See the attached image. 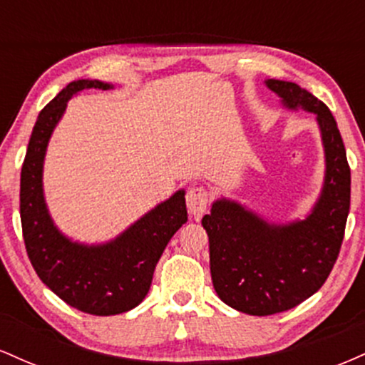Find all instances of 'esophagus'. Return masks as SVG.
Returning a JSON list of instances; mask_svg holds the SVG:
<instances>
[{
	"instance_id": "1",
	"label": "esophagus",
	"mask_w": 365,
	"mask_h": 365,
	"mask_svg": "<svg viewBox=\"0 0 365 365\" xmlns=\"http://www.w3.org/2000/svg\"><path fill=\"white\" fill-rule=\"evenodd\" d=\"M209 204V192L204 187H192L187 192V207L194 217H200L206 212Z\"/></svg>"
}]
</instances>
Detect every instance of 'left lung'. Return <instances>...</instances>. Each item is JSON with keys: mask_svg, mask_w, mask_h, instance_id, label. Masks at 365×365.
Returning <instances> with one entry per match:
<instances>
[{"mask_svg": "<svg viewBox=\"0 0 365 365\" xmlns=\"http://www.w3.org/2000/svg\"><path fill=\"white\" fill-rule=\"evenodd\" d=\"M266 86L287 108L316 115L326 177L319 200L304 221L267 223L228 199L216 200L202 217L217 297L250 316L288 311L319 290L340 254L350 211V166L329 108L293 82L269 78Z\"/></svg>", "mask_w": 365, "mask_h": 365, "instance_id": "8db88e82", "label": "left lung"}]
</instances>
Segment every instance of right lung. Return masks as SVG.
I'll return each mask as SVG.
<instances>
[{
  "label": "right lung",
  "mask_w": 365,
  "mask_h": 365,
  "mask_svg": "<svg viewBox=\"0 0 365 365\" xmlns=\"http://www.w3.org/2000/svg\"><path fill=\"white\" fill-rule=\"evenodd\" d=\"M110 87L89 78L75 81L46 104L32 130L20 175V220L32 267L63 302L92 316H115L137 307L148 295L163 250L187 223L185 192L178 190L108 244H77L54 226L43 194L49 137L73 94Z\"/></svg>",
  "instance_id": "add662e5"
}]
</instances>
